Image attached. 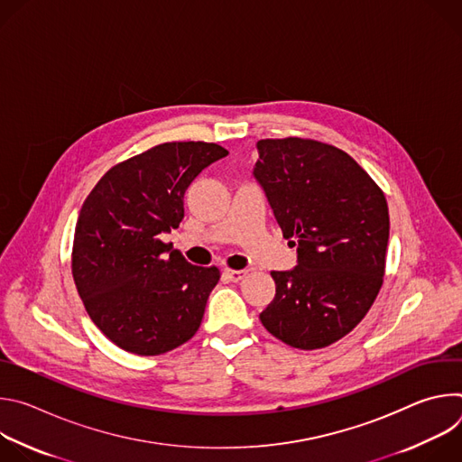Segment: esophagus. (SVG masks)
Segmentation results:
<instances>
[{
  "instance_id": "1",
  "label": "esophagus",
  "mask_w": 462,
  "mask_h": 462,
  "mask_svg": "<svg viewBox=\"0 0 462 462\" xmlns=\"http://www.w3.org/2000/svg\"><path fill=\"white\" fill-rule=\"evenodd\" d=\"M230 282H241L246 274H248V271L246 269H241V271H232V269H225V273H223Z\"/></svg>"
}]
</instances>
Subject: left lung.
Returning a JSON list of instances; mask_svg holds the SVG:
<instances>
[{"label":"left lung","instance_id":"8db88e82","mask_svg":"<svg viewBox=\"0 0 462 462\" xmlns=\"http://www.w3.org/2000/svg\"><path fill=\"white\" fill-rule=\"evenodd\" d=\"M254 179L298 263L273 271L276 296L259 314L298 349L327 347L362 321L383 278L389 212L382 189L346 152L310 139L255 144Z\"/></svg>","mask_w":462,"mask_h":462}]
</instances>
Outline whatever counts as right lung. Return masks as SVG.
<instances>
[{"label":"right lung","mask_w":462,"mask_h":462,"mask_svg":"<svg viewBox=\"0 0 462 462\" xmlns=\"http://www.w3.org/2000/svg\"><path fill=\"white\" fill-rule=\"evenodd\" d=\"M228 152L212 143H166L113 166L82 205L73 278L89 318L120 349L168 353L199 328L221 274L161 241L184 217V193Z\"/></svg>","instance_id":"right-lung-1"}]
</instances>
